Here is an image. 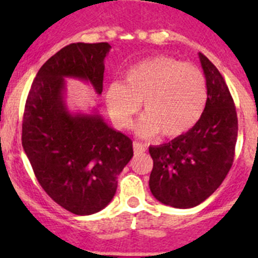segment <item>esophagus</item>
I'll list each match as a JSON object with an SVG mask.
<instances>
[{
  "mask_svg": "<svg viewBox=\"0 0 258 258\" xmlns=\"http://www.w3.org/2000/svg\"><path fill=\"white\" fill-rule=\"evenodd\" d=\"M147 150L146 145L141 144V142H134V151L135 153H144Z\"/></svg>",
  "mask_w": 258,
  "mask_h": 258,
  "instance_id": "obj_1",
  "label": "esophagus"
}]
</instances>
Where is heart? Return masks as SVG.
Listing matches in <instances>:
<instances>
[{
  "mask_svg": "<svg viewBox=\"0 0 258 258\" xmlns=\"http://www.w3.org/2000/svg\"><path fill=\"white\" fill-rule=\"evenodd\" d=\"M146 113L137 123L141 136L158 132L175 139L194 128L207 103L204 72L194 64L168 56L144 59L127 70L124 83L114 81L105 91V102L113 123L128 128L141 107Z\"/></svg>",
  "mask_w": 258,
  "mask_h": 258,
  "instance_id": "heart-1",
  "label": "heart"
}]
</instances>
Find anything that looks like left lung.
I'll use <instances>...</instances> for the list:
<instances>
[{
  "instance_id": "obj_1",
  "label": "left lung",
  "mask_w": 258,
  "mask_h": 258,
  "mask_svg": "<svg viewBox=\"0 0 258 258\" xmlns=\"http://www.w3.org/2000/svg\"><path fill=\"white\" fill-rule=\"evenodd\" d=\"M207 103L194 128L168 144L148 148L153 160L150 189L176 209L197 206L220 187L232 167L238 121L230 90L215 64L199 53Z\"/></svg>"
}]
</instances>
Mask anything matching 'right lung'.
<instances>
[{"instance_id":"add662e5","label":"right lung","mask_w":258,"mask_h":258,"mask_svg":"<svg viewBox=\"0 0 258 258\" xmlns=\"http://www.w3.org/2000/svg\"><path fill=\"white\" fill-rule=\"evenodd\" d=\"M107 42L71 43L43 63L28 92L22 146L38 183L75 215L105 209L117 176L134 156L131 139L111 128L97 112L72 114L63 101L64 77L87 81L102 93Z\"/></svg>"}]
</instances>
